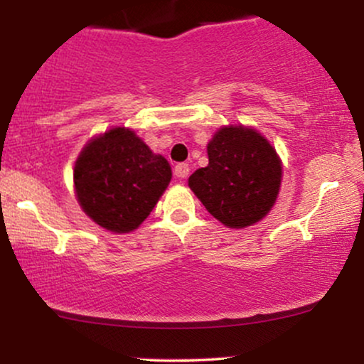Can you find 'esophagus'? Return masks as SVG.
I'll list each match as a JSON object with an SVG mask.
<instances>
[{"mask_svg":"<svg viewBox=\"0 0 364 364\" xmlns=\"http://www.w3.org/2000/svg\"><path fill=\"white\" fill-rule=\"evenodd\" d=\"M174 174H176V176L181 178V179L188 178V174H190V168H188L186 162H181V164H176V168H174Z\"/></svg>","mask_w":364,"mask_h":364,"instance_id":"1","label":"esophagus"}]
</instances>
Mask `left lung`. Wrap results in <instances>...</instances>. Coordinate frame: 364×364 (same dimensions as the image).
Wrapping results in <instances>:
<instances>
[{
  "label": "left lung",
  "mask_w": 364,
  "mask_h": 364,
  "mask_svg": "<svg viewBox=\"0 0 364 364\" xmlns=\"http://www.w3.org/2000/svg\"><path fill=\"white\" fill-rule=\"evenodd\" d=\"M208 166L188 179L203 207L229 228H246L272 208L281 186V161L260 133L225 127L207 147Z\"/></svg>",
  "instance_id": "1"
}]
</instances>
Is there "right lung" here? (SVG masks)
Returning a JSON list of instances; mask_svg holds the SVG:
<instances>
[{
	"mask_svg": "<svg viewBox=\"0 0 364 364\" xmlns=\"http://www.w3.org/2000/svg\"><path fill=\"white\" fill-rule=\"evenodd\" d=\"M75 190L87 215L112 232H129L150 215L171 181V166L132 129L112 128L82 150Z\"/></svg>",
	"mask_w": 364,
	"mask_h": 364,
	"instance_id": "add662e5",
	"label": "right lung"
}]
</instances>
